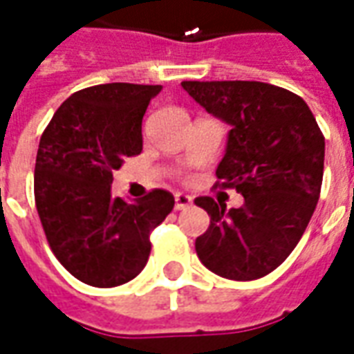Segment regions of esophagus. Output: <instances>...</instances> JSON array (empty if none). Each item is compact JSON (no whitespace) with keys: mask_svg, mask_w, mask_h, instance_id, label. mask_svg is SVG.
I'll return each mask as SVG.
<instances>
[{"mask_svg":"<svg viewBox=\"0 0 354 354\" xmlns=\"http://www.w3.org/2000/svg\"><path fill=\"white\" fill-rule=\"evenodd\" d=\"M192 205V197L189 195H184V193H176V197H174V208L176 210H184Z\"/></svg>","mask_w":354,"mask_h":354,"instance_id":"obj_1","label":"esophagus"}]
</instances>
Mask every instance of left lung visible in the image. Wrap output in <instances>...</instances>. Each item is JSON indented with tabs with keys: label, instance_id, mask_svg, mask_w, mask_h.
Here are the masks:
<instances>
[{
	"label": "left lung",
	"instance_id": "1",
	"mask_svg": "<svg viewBox=\"0 0 354 354\" xmlns=\"http://www.w3.org/2000/svg\"><path fill=\"white\" fill-rule=\"evenodd\" d=\"M208 113L231 124L214 187L237 189L241 208L212 197L195 205L210 216L195 250L203 266L231 281L266 277L296 248L319 203L324 134L304 98L260 81H184Z\"/></svg>",
	"mask_w": 354,
	"mask_h": 354
}]
</instances>
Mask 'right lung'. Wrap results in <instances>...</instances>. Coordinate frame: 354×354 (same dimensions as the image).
<instances>
[{
	"mask_svg": "<svg viewBox=\"0 0 354 354\" xmlns=\"http://www.w3.org/2000/svg\"><path fill=\"white\" fill-rule=\"evenodd\" d=\"M161 85L81 88L57 109L35 159L34 197L57 260L85 284L111 288L146 267L149 235L174 197L151 189L134 203L111 197L113 170L142 151V119Z\"/></svg>",
	"mask_w": 354,
	"mask_h": 354,
	"instance_id": "add662e5",
	"label": "right lung"
}]
</instances>
